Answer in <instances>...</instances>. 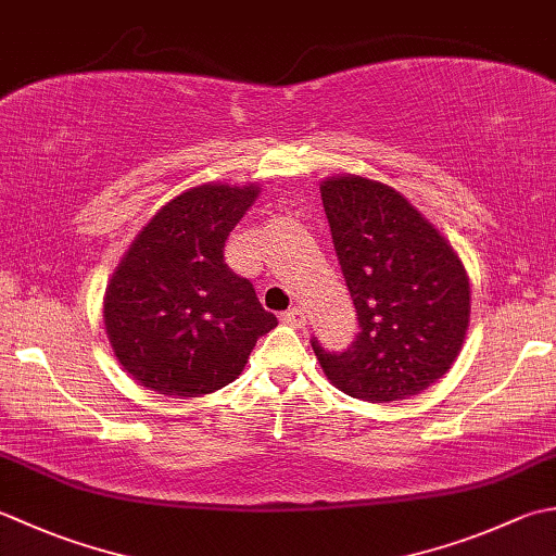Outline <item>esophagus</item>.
<instances>
[{
	"instance_id": "1",
	"label": "esophagus",
	"mask_w": 556,
	"mask_h": 556,
	"mask_svg": "<svg viewBox=\"0 0 556 556\" xmlns=\"http://www.w3.org/2000/svg\"><path fill=\"white\" fill-rule=\"evenodd\" d=\"M281 323L291 325V328H303L306 325V313H303L301 306H293L287 313H281Z\"/></svg>"
}]
</instances>
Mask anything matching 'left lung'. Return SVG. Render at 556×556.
<instances>
[{"instance_id": "left-lung-1", "label": "left lung", "mask_w": 556, "mask_h": 556, "mask_svg": "<svg viewBox=\"0 0 556 556\" xmlns=\"http://www.w3.org/2000/svg\"><path fill=\"white\" fill-rule=\"evenodd\" d=\"M320 198L362 328L342 354L313 340L323 374L368 402L421 393L455 364L470 328L463 260L386 182L340 173L320 182Z\"/></svg>"}]
</instances>
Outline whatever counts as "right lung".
Returning a JSON list of instances; mask_svg holds the SVG:
<instances>
[{"instance_id": "1", "label": "right lung", "mask_w": 556, "mask_h": 556, "mask_svg": "<svg viewBox=\"0 0 556 556\" xmlns=\"http://www.w3.org/2000/svg\"><path fill=\"white\" fill-rule=\"evenodd\" d=\"M257 182H204L151 216L119 260L103 296L117 362L139 386L168 397H202L231 383L257 337L277 328L248 279L224 263L233 226Z\"/></svg>"}]
</instances>
